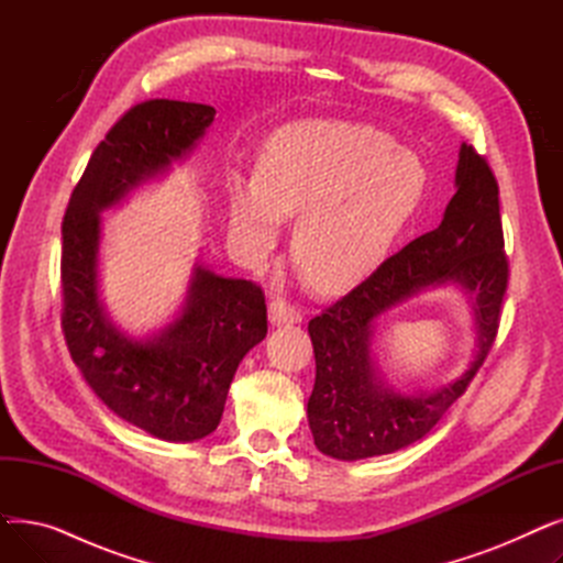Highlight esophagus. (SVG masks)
Segmentation results:
<instances>
[{
  "mask_svg": "<svg viewBox=\"0 0 563 563\" xmlns=\"http://www.w3.org/2000/svg\"><path fill=\"white\" fill-rule=\"evenodd\" d=\"M269 319L272 323H276V327H280V323H299L303 317L299 308L289 306L285 299H274L269 303Z\"/></svg>",
  "mask_w": 563,
  "mask_h": 563,
  "instance_id": "1",
  "label": "esophagus"
}]
</instances>
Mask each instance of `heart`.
I'll return each mask as SVG.
<instances>
[{"label":"heart","mask_w":563,"mask_h":563,"mask_svg":"<svg viewBox=\"0 0 563 563\" xmlns=\"http://www.w3.org/2000/svg\"><path fill=\"white\" fill-rule=\"evenodd\" d=\"M420 159L372 125L301 121L264 141L255 177L232 175L230 228L251 255L269 251L297 214L291 260L321 294L363 283L424 196Z\"/></svg>","instance_id":"heart-1"}]
</instances>
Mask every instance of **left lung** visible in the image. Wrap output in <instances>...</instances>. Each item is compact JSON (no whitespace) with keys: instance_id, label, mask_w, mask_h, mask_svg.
<instances>
[{"instance_id":"left-lung-1","label":"left lung","mask_w":563,"mask_h":563,"mask_svg":"<svg viewBox=\"0 0 563 563\" xmlns=\"http://www.w3.org/2000/svg\"><path fill=\"white\" fill-rule=\"evenodd\" d=\"M499 187L486 157L461 145L456 194L442 223L380 262L346 297L312 317L317 376L308 422L319 452L340 461L393 454L424 438L467 390L497 338L509 285ZM459 282L476 297L481 353L471 369L433 396H401L375 378L368 358L373 319L427 286Z\"/></svg>"}]
</instances>
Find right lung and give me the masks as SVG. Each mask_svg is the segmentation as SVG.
<instances>
[{
    "label": "right lung",
    "mask_w": 563,
    "mask_h": 563,
    "mask_svg": "<svg viewBox=\"0 0 563 563\" xmlns=\"http://www.w3.org/2000/svg\"><path fill=\"white\" fill-rule=\"evenodd\" d=\"M214 113L180 100L128 109L88 159L62 223V329L70 356L118 418L170 442L219 427L236 367L266 335L264 291L198 266L183 314L153 340H130L98 299L100 212L187 155Z\"/></svg>",
    "instance_id": "obj_1"
}]
</instances>
